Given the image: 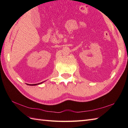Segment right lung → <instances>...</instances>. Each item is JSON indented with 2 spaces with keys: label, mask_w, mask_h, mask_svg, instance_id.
I'll use <instances>...</instances> for the list:
<instances>
[{
  "label": "right lung",
  "mask_w": 128,
  "mask_h": 128,
  "mask_svg": "<svg viewBox=\"0 0 128 128\" xmlns=\"http://www.w3.org/2000/svg\"><path fill=\"white\" fill-rule=\"evenodd\" d=\"M43 82H40V83H39V84H28V85H31V86H34V85H38V84H41V83H42Z\"/></svg>",
  "instance_id": "1"
}]
</instances>
